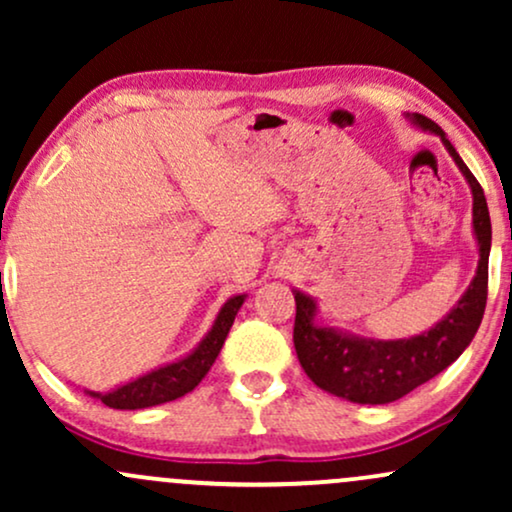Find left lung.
Masks as SVG:
<instances>
[{
  "instance_id": "8db88e82",
  "label": "left lung",
  "mask_w": 512,
  "mask_h": 512,
  "mask_svg": "<svg viewBox=\"0 0 512 512\" xmlns=\"http://www.w3.org/2000/svg\"><path fill=\"white\" fill-rule=\"evenodd\" d=\"M414 122L443 139L445 149L455 158L472 187L474 233H477L481 260L467 293L445 320H440L433 330L419 334V337L397 339V342L358 339L351 334L334 332L330 327L315 325L313 298L296 291L293 344H296L298 361L317 387L358 404L395 402V399L409 395L414 387L436 378L452 361H457V356L467 349L479 330L486 308V293H489L491 219L484 190L436 122L419 113H414Z\"/></svg>"
}]
</instances>
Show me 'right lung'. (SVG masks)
Listing matches in <instances>:
<instances>
[{
    "label": "right lung",
    "mask_w": 512,
    "mask_h": 512,
    "mask_svg": "<svg viewBox=\"0 0 512 512\" xmlns=\"http://www.w3.org/2000/svg\"><path fill=\"white\" fill-rule=\"evenodd\" d=\"M243 301L245 296H233L231 301L223 305L214 327H211V332L202 339V344H199L190 356L180 358L178 363H170V366L151 370V373L132 380V383L117 387L113 392H105V395H101V392H91V395L101 399L105 407L110 409H146L163 402H173V399L192 392L199 383H202L204 375L209 373L211 363L219 356L221 346L226 342L228 330H231Z\"/></svg>",
    "instance_id": "1"
}]
</instances>
